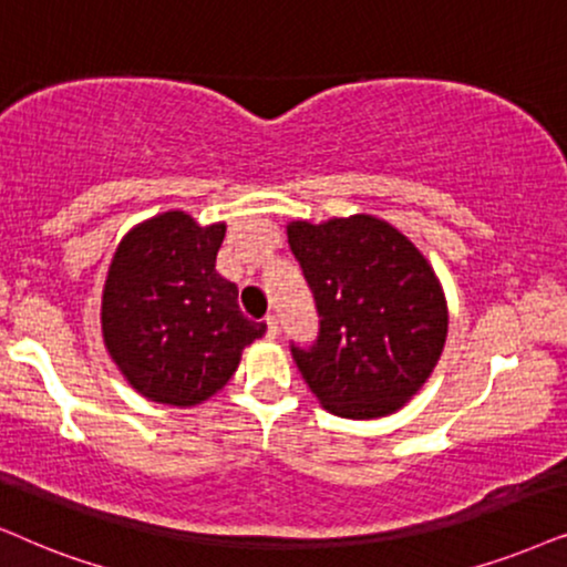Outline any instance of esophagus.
I'll list each match as a JSON object with an SVG mask.
<instances>
[{"mask_svg":"<svg viewBox=\"0 0 567 567\" xmlns=\"http://www.w3.org/2000/svg\"><path fill=\"white\" fill-rule=\"evenodd\" d=\"M267 334L277 337L279 334V321L275 317H267Z\"/></svg>","mask_w":567,"mask_h":567,"instance_id":"34e87169","label":"esophagus"}]
</instances>
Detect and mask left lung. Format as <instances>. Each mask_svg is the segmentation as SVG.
Segmentation results:
<instances>
[{
  "instance_id": "left-lung-1",
  "label": "left lung",
  "mask_w": 567,
  "mask_h": 567,
  "mask_svg": "<svg viewBox=\"0 0 567 567\" xmlns=\"http://www.w3.org/2000/svg\"><path fill=\"white\" fill-rule=\"evenodd\" d=\"M288 243L319 311L317 342L290 346L306 384L342 419L400 411L447 340V300L424 254L371 214L290 221Z\"/></svg>"
}]
</instances>
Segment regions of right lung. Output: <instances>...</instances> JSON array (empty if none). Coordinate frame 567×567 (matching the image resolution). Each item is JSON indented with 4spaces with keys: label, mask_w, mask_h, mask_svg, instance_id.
I'll return each mask as SVG.
<instances>
[{
    "label": "right lung",
    "mask_w": 567,
    "mask_h": 567,
    "mask_svg": "<svg viewBox=\"0 0 567 567\" xmlns=\"http://www.w3.org/2000/svg\"><path fill=\"white\" fill-rule=\"evenodd\" d=\"M225 221L200 227L164 212L114 250L102 296V334L135 392L190 408L230 382L243 348L267 332L243 317L238 288L217 275Z\"/></svg>",
    "instance_id": "obj_1"
}]
</instances>
